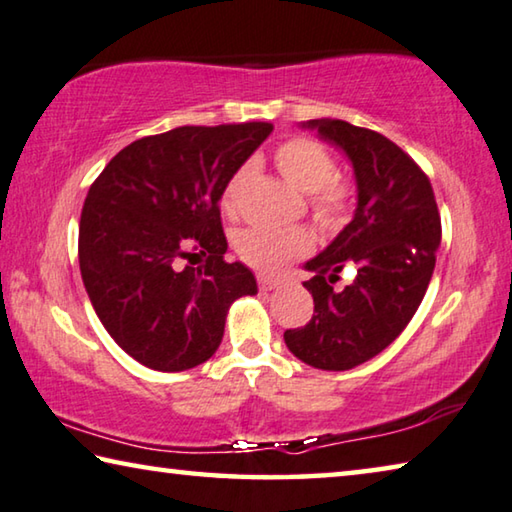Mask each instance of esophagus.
<instances>
[{
    "label": "esophagus",
    "mask_w": 512,
    "mask_h": 512,
    "mask_svg": "<svg viewBox=\"0 0 512 512\" xmlns=\"http://www.w3.org/2000/svg\"><path fill=\"white\" fill-rule=\"evenodd\" d=\"M256 283H258V288H261V290H274L276 286H279V281H276V279H272V276H267V274H258L256 276Z\"/></svg>",
    "instance_id": "obj_1"
}]
</instances>
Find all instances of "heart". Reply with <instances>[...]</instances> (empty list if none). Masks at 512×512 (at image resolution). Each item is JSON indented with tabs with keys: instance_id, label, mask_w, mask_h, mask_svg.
Masks as SVG:
<instances>
[{
	"instance_id": "heart-1",
	"label": "heart",
	"mask_w": 512,
	"mask_h": 512,
	"mask_svg": "<svg viewBox=\"0 0 512 512\" xmlns=\"http://www.w3.org/2000/svg\"><path fill=\"white\" fill-rule=\"evenodd\" d=\"M274 165L292 186L306 192L308 208L322 229H335L345 222L354 201L351 181L335 172V161L320 140L295 136L274 149ZM254 172L251 163H242L226 179L220 204L229 215L240 211L245 186ZM238 258L258 272H276L292 258L306 256L313 249V238L304 229H265L249 226L233 240Z\"/></svg>"
}]
</instances>
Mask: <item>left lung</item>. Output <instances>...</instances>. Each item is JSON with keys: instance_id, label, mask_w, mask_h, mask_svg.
Segmentation results:
<instances>
[{"instance_id": "left-lung-1", "label": "left lung", "mask_w": 512, "mask_h": 512, "mask_svg": "<svg viewBox=\"0 0 512 512\" xmlns=\"http://www.w3.org/2000/svg\"><path fill=\"white\" fill-rule=\"evenodd\" d=\"M308 127L351 158L358 208L340 236L306 263L315 313L283 338L304 363L342 372L381 354L413 320L433 276L442 226L429 177L395 142L345 120H311ZM347 264L357 267L355 283L333 291Z\"/></svg>"}]
</instances>
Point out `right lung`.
Here are the masks:
<instances>
[{"label":"right lung","mask_w":512,"mask_h":512,"mask_svg":"<svg viewBox=\"0 0 512 512\" xmlns=\"http://www.w3.org/2000/svg\"><path fill=\"white\" fill-rule=\"evenodd\" d=\"M272 133L270 122L179 127L117 152L92 181L79 222V265L92 308L131 358L183 372L215 354L229 306L256 295L226 263L220 195ZM199 253L204 266L189 261Z\"/></svg>","instance_id":"obj_1"}]
</instances>
